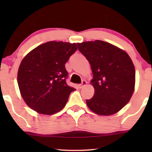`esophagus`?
Listing matches in <instances>:
<instances>
[{"label":"esophagus","mask_w":152,"mask_h":152,"mask_svg":"<svg viewBox=\"0 0 152 152\" xmlns=\"http://www.w3.org/2000/svg\"><path fill=\"white\" fill-rule=\"evenodd\" d=\"M86 84H87V82H86V81L83 80V81H82V84L79 85V87H80V88H82L83 87H84L85 86H86Z\"/></svg>","instance_id":"esophagus-1"}]
</instances>
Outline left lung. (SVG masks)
I'll return each mask as SVG.
<instances>
[{
  "label": "left lung",
  "instance_id": "obj_1",
  "mask_svg": "<svg viewBox=\"0 0 152 152\" xmlns=\"http://www.w3.org/2000/svg\"><path fill=\"white\" fill-rule=\"evenodd\" d=\"M91 64V81L94 95L86 99L88 107L99 115H111L120 111L132 97L136 71L125 51L105 41L96 40L77 43Z\"/></svg>",
  "mask_w": 152,
  "mask_h": 152
}]
</instances>
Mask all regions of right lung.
<instances>
[{
  "mask_svg": "<svg viewBox=\"0 0 152 152\" xmlns=\"http://www.w3.org/2000/svg\"><path fill=\"white\" fill-rule=\"evenodd\" d=\"M77 50L76 43L48 41L27 54L20 62L17 82L20 95L31 109L53 115L64 109L70 93L65 64Z\"/></svg>",
  "mask_w": 152,
  "mask_h": 152,
  "instance_id": "add662e5",
  "label": "right lung"
}]
</instances>
